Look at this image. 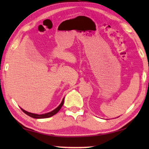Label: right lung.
Returning a JSON list of instances; mask_svg holds the SVG:
<instances>
[{"instance_id":"add662e5","label":"right lung","mask_w":149,"mask_h":149,"mask_svg":"<svg viewBox=\"0 0 149 149\" xmlns=\"http://www.w3.org/2000/svg\"><path fill=\"white\" fill-rule=\"evenodd\" d=\"M64 98L63 99L62 102L60 103V104L58 107L56 108H55L54 110L51 111V112H48L46 113V114H33V113L31 112H27V111L24 110V109H22L21 108L22 110L23 111V112L25 113V114H26L27 116H29L31 117V118H37V119H41V118H50L52 116H54V114H56V113L58 112V111L60 110V108H62L63 104H64Z\"/></svg>"}]
</instances>
